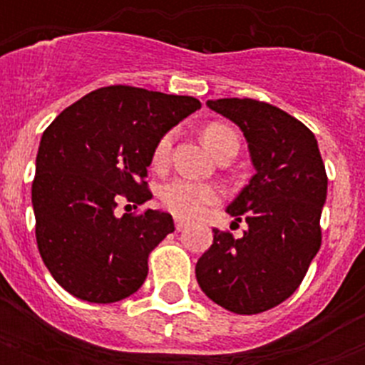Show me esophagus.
<instances>
[{"label": "esophagus", "mask_w": 365, "mask_h": 365, "mask_svg": "<svg viewBox=\"0 0 365 365\" xmlns=\"http://www.w3.org/2000/svg\"><path fill=\"white\" fill-rule=\"evenodd\" d=\"M185 227H187V222H183V220H176V231H183Z\"/></svg>", "instance_id": "1"}]
</instances>
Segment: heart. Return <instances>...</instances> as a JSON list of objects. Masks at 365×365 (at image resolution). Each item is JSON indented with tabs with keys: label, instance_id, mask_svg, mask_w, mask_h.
<instances>
[{
	"label": "heart",
	"instance_id": "b5f03b06",
	"mask_svg": "<svg viewBox=\"0 0 365 365\" xmlns=\"http://www.w3.org/2000/svg\"><path fill=\"white\" fill-rule=\"evenodd\" d=\"M172 140H174L172 132H166L159 138V142L153 149V159H151L153 166L160 168L168 163ZM202 140L214 155L227 148L229 143H239L237 134L229 126L220 125V123H212V125L206 126L202 130ZM217 199H220V191L214 185L193 182L187 178H176V180L165 183L160 189L163 206L182 220H193V217L200 216L206 206L214 205Z\"/></svg>",
	"mask_w": 365,
	"mask_h": 365
}]
</instances>
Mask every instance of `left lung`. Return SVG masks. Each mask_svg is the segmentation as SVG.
<instances>
[{"mask_svg": "<svg viewBox=\"0 0 365 365\" xmlns=\"http://www.w3.org/2000/svg\"><path fill=\"white\" fill-rule=\"evenodd\" d=\"M206 106L240 126L255 174L227 206L248 231L235 239L214 229V242L195 274L214 303L257 314L299 288L320 250L326 166L314 134L277 106L252 98L208 100Z\"/></svg>", "mask_w": 365, "mask_h": 365, "instance_id": "left-lung-1", "label": "left lung"}]
</instances>
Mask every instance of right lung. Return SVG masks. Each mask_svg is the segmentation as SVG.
I'll use <instances>...</instances> for the list:
<instances>
[{
  "mask_svg": "<svg viewBox=\"0 0 365 365\" xmlns=\"http://www.w3.org/2000/svg\"><path fill=\"white\" fill-rule=\"evenodd\" d=\"M200 110L193 96L111 85L66 108L43 132L31 183L36 239L56 282L88 303H115L142 286L151 250L174 231L170 214L117 216L143 205L153 149Z\"/></svg>",
  "mask_w": 365,
  "mask_h": 365,
  "instance_id": "right-lung-1",
  "label": "right lung"
}]
</instances>
